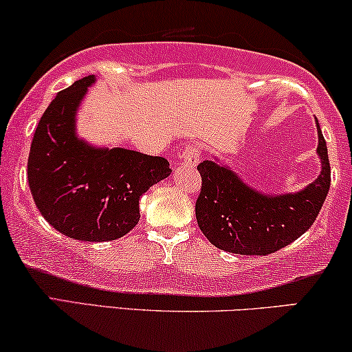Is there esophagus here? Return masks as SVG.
<instances>
[{
	"label": "esophagus",
	"instance_id": "34e87169",
	"mask_svg": "<svg viewBox=\"0 0 352 352\" xmlns=\"http://www.w3.org/2000/svg\"><path fill=\"white\" fill-rule=\"evenodd\" d=\"M181 160L189 166H195L197 163L200 162V147L197 144H189V146L184 147L182 151Z\"/></svg>",
	"mask_w": 352,
	"mask_h": 352
}]
</instances>
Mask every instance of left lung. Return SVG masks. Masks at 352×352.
Returning a JSON list of instances; mask_svg holds the SVG:
<instances>
[{
	"label": "left lung",
	"instance_id": "8db88e82",
	"mask_svg": "<svg viewBox=\"0 0 352 352\" xmlns=\"http://www.w3.org/2000/svg\"><path fill=\"white\" fill-rule=\"evenodd\" d=\"M317 153L322 171L305 190L269 197L250 189L228 168L205 160L195 201L197 223L216 248L235 254L274 253L301 237L314 223L330 189V162L320 126Z\"/></svg>",
	"mask_w": 352,
	"mask_h": 352
}]
</instances>
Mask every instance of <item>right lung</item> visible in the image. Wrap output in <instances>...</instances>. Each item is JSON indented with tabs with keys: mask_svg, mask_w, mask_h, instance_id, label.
I'll return each instance as SVG.
<instances>
[{
	"mask_svg": "<svg viewBox=\"0 0 352 352\" xmlns=\"http://www.w3.org/2000/svg\"><path fill=\"white\" fill-rule=\"evenodd\" d=\"M94 75L62 89L43 113L28 155V186L43 218L60 234L109 242L139 221V199L170 176L166 158L86 146L75 136V112Z\"/></svg>",
	"mask_w": 352,
	"mask_h": 352,
	"instance_id": "1",
	"label": "right lung"
}]
</instances>
